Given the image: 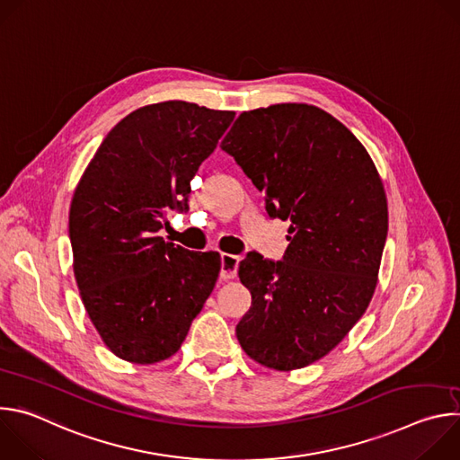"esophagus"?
Here are the masks:
<instances>
[{
	"mask_svg": "<svg viewBox=\"0 0 460 460\" xmlns=\"http://www.w3.org/2000/svg\"><path fill=\"white\" fill-rule=\"evenodd\" d=\"M238 264H240V258L236 254L222 252V258H220V277L224 280L234 279L236 271H238Z\"/></svg>",
	"mask_w": 460,
	"mask_h": 460,
	"instance_id": "34e87169",
	"label": "esophagus"
}]
</instances>
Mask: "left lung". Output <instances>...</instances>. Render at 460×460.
I'll return each mask as SVG.
<instances>
[{"mask_svg": "<svg viewBox=\"0 0 460 460\" xmlns=\"http://www.w3.org/2000/svg\"><path fill=\"white\" fill-rule=\"evenodd\" d=\"M271 218L289 220L280 261L247 252L238 277L251 291L236 325L258 364L298 369L330 353L375 293L387 236V202L362 144L339 119L305 103L242 112L220 144Z\"/></svg>", "mask_w": 460, "mask_h": 460, "instance_id": "8db88e82", "label": "left lung"}]
</instances>
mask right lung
<instances>
[{"mask_svg":"<svg viewBox=\"0 0 460 460\" xmlns=\"http://www.w3.org/2000/svg\"><path fill=\"white\" fill-rule=\"evenodd\" d=\"M233 118L178 100L137 109L105 137L75 190L76 284L102 341L127 362L172 357L213 293L220 254L158 231L171 209H189L190 180Z\"/></svg>","mask_w":460,"mask_h":460,"instance_id":"1","label":"right lung"}]
</instances>
